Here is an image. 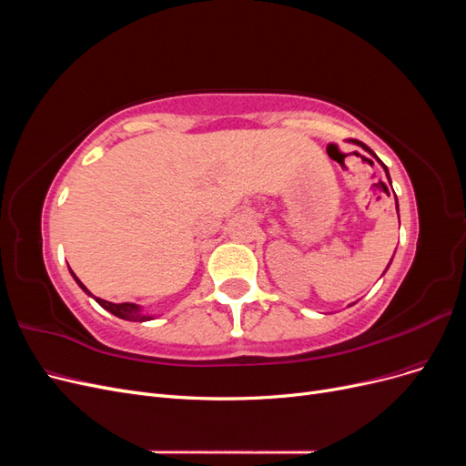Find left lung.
<instances>
[{
	"mask_svg": "<svg viewBox=\"0 0 466 466\" xmlns=\"http://www.w3.org/2000/svg\"><path fill=\"white\" fill-rule=\"evenodd\" d=\"M354 142H356L358 146H361V147H363L365 151H370V153L373 155V157H375V159H379V157H377V155H375V153H373V151H371V149H370L368 146H365V144H361V142H358V139H354ZM379 163H380V159H379ZM380 165H383V163H380ZM383 168H385V173H387V177H389V171H387V167H385V165H383ZM389 182H390V178H389ZM397 209H399V204H397Z\"/></svg>",
	"mask_w": 466,
	"mask_h": 466,
	"instance_id": "left-lung-1",
	"label": "left lung"
}]
</instances>
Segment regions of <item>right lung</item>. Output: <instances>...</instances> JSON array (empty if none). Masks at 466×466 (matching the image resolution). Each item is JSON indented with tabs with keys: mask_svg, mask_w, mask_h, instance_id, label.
<instances>
[{
	"mask_svg": "<svg viewBox=\"0 0 466 466\" xmlns=\"http://www.w3.org/2000/svg\"><path fill=\"white\" fill-rule=\"evenodd\" d=\"M74 278H76V274H74ZM76 281L79 284V288L83 289V291H87V288L81 284V281L76 278ZM89 293V291H87ZM91 295V293H89ZM96 299V303L101 305V307H105L106 311H110L112 315H116V317H120V319H126V320H136V322H139V320H147V319H151V317H146V315H142L139 313V309H137V305H134V303H110V301H105V299H98V298H95Z\"/></svg>",
	"mask_w": 466,
	"mask_h": 466,
	"instance_id": "obj_1",
	"label": "right lung"
}]
</instances>
